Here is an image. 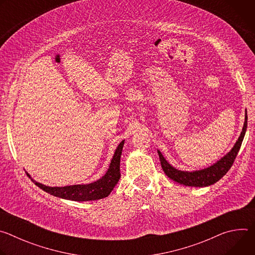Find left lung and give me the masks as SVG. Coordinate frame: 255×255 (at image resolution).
Instances as JSON below:
<instances>
[{
    "label": "left lung",
    "mask_w": 255,
    "mask_h": 255,
    "mask_svg": "<svg viewBox=\"0 0 255 255\" xmlns=\"http://www.w3.org/2000/svg\"><path fill=\"white\" fill-rule=\"evenodd\" d=\"M247 128V112L245 111V121L244 125L241 131V134L234 144L233 148L226 154L224 155L221 159L215 162L209 167H206L204 169L200 170H194V171H185V170H179L175 167H173L171 164L167 162V160L163 157L161 152L157 150V153L159 155L161 167L164 171V173L171 178L172 180L176 181V183L188 186V187H197V188H202V187H208L211 186L215 183H217L218 180L221 179L227 171L230 169L232 166L237 153L241 147V144L246 132Z\"/></svg>",
    "instance_id": "obj_1"
}]
</instances>
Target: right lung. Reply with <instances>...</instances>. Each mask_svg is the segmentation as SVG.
Listing matches in <instances>:
<instances>
[{"instance_id": "right-lung-1", "label": "right lung", "mask_w": 255, "mask_h": 255, "mask_svg": "<svg viewBox=\"0 0 255 255\" xmlns=\"http://www.w3.org/2000/svg\"><path fill=\"white\" fill-rule=\"evenodd\" d=\"M125 140H122L115 150L107 172L94 183L87 185H72L66 187H48L32 178L33 183L44 192L65 200L86 202L104 199L110 195L120 179V159ZM28 174V173H27ZM29 175V174H28ZM30 176V175H29Z\"/></svg>"}]
</instances>
